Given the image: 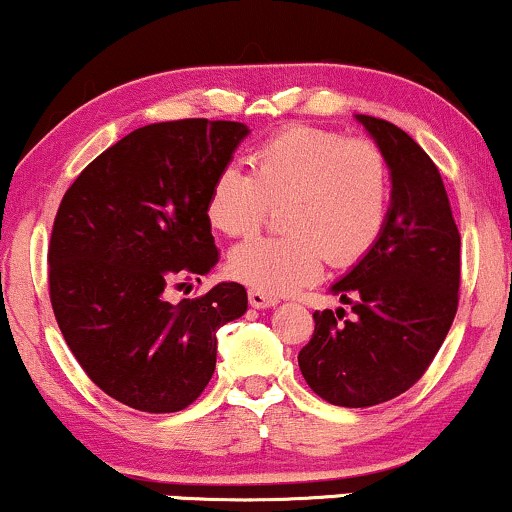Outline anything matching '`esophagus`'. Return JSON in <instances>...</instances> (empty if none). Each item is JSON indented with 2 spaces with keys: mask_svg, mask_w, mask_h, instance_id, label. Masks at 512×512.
<instances>
[{
  "mask_svg": "<svg viewBox=\"0 0 512 512\" xmlns=\"http://www.w3.org/2000/svg\"><path fill=\"white\" fill-rule=\"evenodd\" d=\"M248 302H250V307H255V309H267V307H276L278 297L262 293V290L250 288L248 290Z\"/></svg>",
  "mask_w": 512,
  "mask_h": 512,
  "instance_id": "34e87169",
  "label": "esophagus"
}]
</instances>
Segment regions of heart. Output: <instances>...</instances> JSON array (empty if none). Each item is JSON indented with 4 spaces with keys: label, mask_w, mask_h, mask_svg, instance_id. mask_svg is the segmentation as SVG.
<instances>
[{
    "label": "heart",
    "mask_w": 512,
    "mask_h": 512,
    "mask_svg": "<svg viewBox=\"0 0 512 512\" xmlns=\"http://www.w3.org/2000/svg\"><path fill=\"white\" fill-rule=\"evenodd\" d=\"M392 172L383 148L368 139L316 127H288L250 155V172L229 165L208 196V219L224 236L255 231L281 208V236H255L229 252L226 271L267 295L314 281L323 260H361L383 234Z\"/></svg>",
    "instance_id": "obj_1"
}]
</instances>
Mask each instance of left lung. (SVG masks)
<instances>
[{"label": "left lung", "instance_id": "8db88e82", "mask_svg": "<svg viewBox=\"0 0 512 512\" xmlns=\"http://www.w3.org/2000/svg\"><path fill=\"white\" fill-rule=\"evenodd\" d=\"M392 172L385 229L364 260L331 288L352 307L314 312L297 354L307 385L328 404L364 409L423 378L454 323L461 234L430 155L392 122L357 115Z\"/></svg>", "mask_w": 512, "mask_h": 512}]
</instances>
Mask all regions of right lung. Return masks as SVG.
Instances as JSON below:
<instances>
[{
  "mask_svg": "<svg viewBox=\"0 0 512 512\" xmlns=\"http://www.w3.org/2000/svg\"><path fill=\"white\" fill-rule=\"evenodd\" d=\"M248 127L186 118L134 129L94 158L58 205L49 297L70 352L129 409L174 413L208 387L217 331L248 309L241 283L196 300L172 288L219 262L208 196Z\"/></svg>",
  "mask_w": 512,
  "mask_h": 512,
  "instance_id": "1",
  "label": "right lung"
}]
</instances>
